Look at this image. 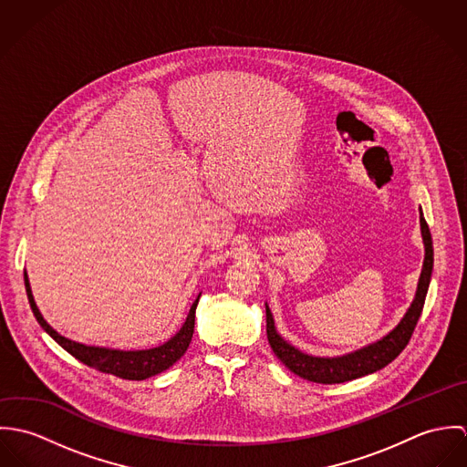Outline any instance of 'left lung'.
Listing matches in <instances>:
<instances>
[{"label":"left lung","mask_w":467,"mask_h":467,"mask_svg":"<svg viewBox=\"0 0 467 467\" xmlns=\"http://www.w3.org/2000/svg\"><path fill=\"white\" fill-rule=\"evenodd\" d=\"M420 234H422V243H424V263H422V271L419 276L415 298L411 306L408 307L406 315L402 317L396 329H392L387 336L378 339L376 343H370L359 350L348 352L345 356H336V358H318V356H309L291 343H287L280 334L276 333L273 315L269 311L266 304V333L267 341L275 352V356L296 376L313 381V383H322V385H334V383H345L352 381L358 378H363L367 374L378 372L385 368L389 363H392L404 347L408 345L413 329L420 318L426 293L430 287V278L433 271V243H431V234L426 224V219L422 217L420 212Z\"/></svg>","instance_id":"obj_1"}]
</instances>
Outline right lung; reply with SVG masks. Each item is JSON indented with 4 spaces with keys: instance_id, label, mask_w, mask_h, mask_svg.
Listing matches in <instances>:
<instances>
[{
    "instance_id": "obj_1",
    "label": "right lung",
    "mask_w": 467,
    "mask_h": 467,
    "mask_svg": "<svg viewBox=\"0 0 467 467\" xmlns=\"http://www.w3.org/2000/svg\"><path fill=\"white\" fill-rule=\"evenodd\" d=\"M25 287H26V296H28V302H30L36 320L67 352L91 368H97L106 374H113L122 379H131V381H141V379H147L150 376H156V374L167 370L187 352L192 334H194L196 307H198L201 296L200 293L198 298L194 300L182 329L174 334L169 341H165L163 345L154 347V348H145V350H119V348L91 347V345L77 343V341H71L65 336H61L54 327H50L47 324V320L39 313V309L34 302V295H32L26 273H25Z\"/></svg>"
}]
</instances>
